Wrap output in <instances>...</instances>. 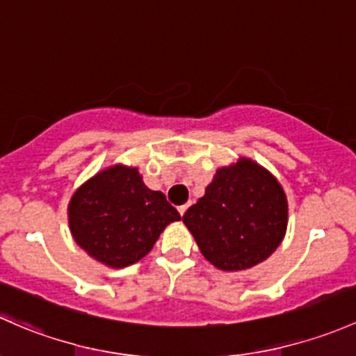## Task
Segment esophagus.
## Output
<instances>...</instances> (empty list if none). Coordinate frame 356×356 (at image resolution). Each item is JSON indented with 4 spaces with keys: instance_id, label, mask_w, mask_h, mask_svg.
<instances>
[{
    "instance_id": "obj_1",
    "label": "esophagus",
    "mask_w": 356,
    "mask_h": 356,
    "mask_svg": "<svg viewBox=\"0 0 356 356\" xmlns=\"http://www.w3.org/2000/svg\"><path fill=\"white\" fill-rule=\"evenodd\" d=\"M190 204H192V202H188V204H183V205H179V207H178V212H179V214H185V212H186V209H188L190 207Z\"/></svg>"
}]
</instances>
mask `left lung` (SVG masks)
<instances>
[{
  "label": "left lung",
  "mask_w": 356,
  "mask_h": 356,
  "mask_svg": "<svg viewBox=\"0 0 356 356\" xmlns=\"http://www.w3.org/2000/svg\"><path fill=\"white\" fill-rule=\"evenodd\" d=\"M183 222L212 266L229 273L245 270L270 257L283 241L288 200L269 171L240 157L216 171Z\"/></svg>",
  "instance_id": "1"
}]
</instances>
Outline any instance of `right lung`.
I'll list each match as a JSON object with an SVG mask.
<instances>
[{
    "mask_svg": "<svg viewBox=\"0 0 356 356\" xmlns=\"http://www.w3.org/2000/svg\"><path fill=\"white\" fill-rule=\"evenodd\" d=\"M177 209L163 192L147 188L137 168L115 164L75 190L68 204L73 240L113 269L131 266L152 250Z\"/></svg>",
    "mask_w": 356,
    "mask_h": 356,
    "instance_id": "right-lung-1",
    "label": "right lung"
}]
</instances>
